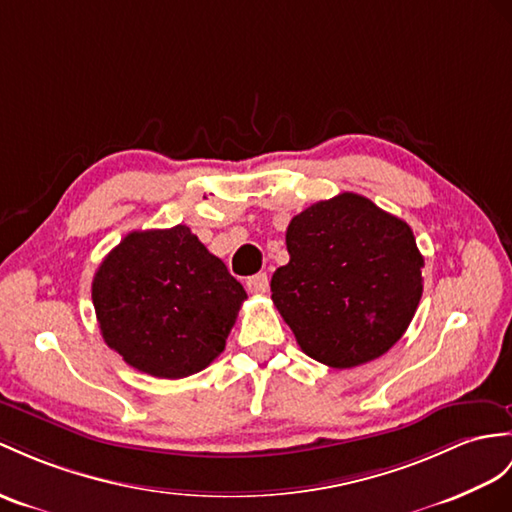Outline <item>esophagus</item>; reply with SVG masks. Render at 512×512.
I'll list each match as a JSON object with an SVG mask.
<instances>
[{
    "label": "esophagus",
    "instance_id": "34e87169",
    "mask_svg": "<svg viewBox=\"0 0 512 512\" xmlns=\"http://www.w3.org/2000/svg\"><path fill=\"white\" fill-rule=\"evenodd\" d=\"M247 291L260 295V293H267L269 291V278L267 273H256V276L247 278Z\"/></svg>",
    "mask_w": 512,
    "mask_h": 512
}]
</instances>
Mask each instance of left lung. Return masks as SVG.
Here are the masks:
<instances>
[{
  "mask_svg": "<svg viewBox=\"0 0 512 512\" xmlns=\"http://www.w3.org/2000/svg\"><path fill=\"white\" fill-rule=\"evenodd\" d=\"M286 249L271 299L304 354L352 369L402 339L423 293V256L406 221L341 193L291 219Z\"/></svg>",
  "mask_w": 512,
  "mask_h": 512,
  "instance_id": "1",
  "label": "left lung"
}]
</instances>
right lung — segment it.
Instances as JSON below:
<instances>
[{"label":"right lung","instance_id":"1","mask_svg":"<svg viewBox=\"0 0 512 512\" xmlns=\"http://www.w3.org/2000/svg\"><path fill=\"white\" fill-rule=\"evenodd\" d=\"M247 293L186 226L130 232L93 278L110 350L154 378H186L223 352Z\"/></svg>","mask_w":512,"mask_h":512}]
</instances>
